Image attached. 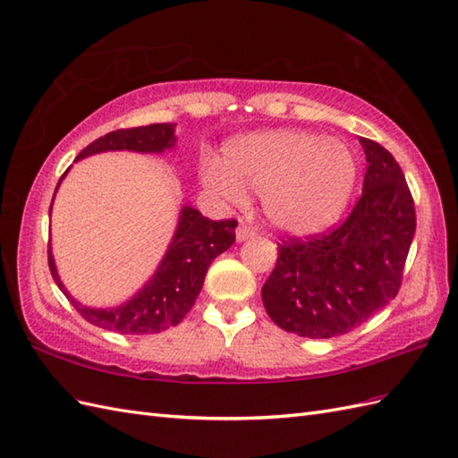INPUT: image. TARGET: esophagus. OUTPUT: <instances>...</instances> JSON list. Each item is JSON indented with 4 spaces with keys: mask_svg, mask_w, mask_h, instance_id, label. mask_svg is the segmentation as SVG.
Masks as SVG:
<instances>
[{
    "mask_svg": "<svg viewBox=\"0 0 458 458\" xmlns=\"http://www.w3.org/2000/svg\"><path fill=\"white\" fill-rule=\"evenodd\" d=\"M255 233H257L255 226L245 225V222H242V225L236 230V238H238V242H243V240H250L251 236H255Z\"/></svg>",
    "mask_w": 458,
    "mask_h": 458,
    "instance_id": "esophagus-1",
    "label": "esophagus"
}]
</instances>
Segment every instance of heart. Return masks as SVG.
Here are the masks:
<instances>
[{
	"label": "heart",
	"mask_w": 458,
	"mask_h": 458,
	"mask_svg": "<svg viewBox=\"0 0 458 458\" xmlns=\"http://www.w3.org/2000/svg\"><path fill=\"white\" fill-rule=\"evenodd\" d=\"M354 180L356 162L341 139L292 129L233 140L222 164L203 166V182L215 193L242 203L243 187L261 191L271 225L294 233L318 232L336 220Z\"/></svg>",
	"instance_id": "1"
}]
</instances>
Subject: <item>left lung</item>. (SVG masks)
<instances>
[{"instance_id": "8db88e82", "label": "left lung", "mask_w": 458, "mask_h": 458, "mask_svg": "<svg viewBox=\"0 0 458 458\" xmlns=\"http://www.w3.org/2000/svg\"><path fill=\"white\" fill-rule=\"evenodd\" d=\"M368 170L341 225L278 243L263 306L280 329L308 338L350 333L394 300L416 232L414 199L389 150L360 137Z\"/></svg>"}]
</instances>
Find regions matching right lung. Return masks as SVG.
I'll return each mask as SVG.
<instances>
[{
    "instance_id": "1",
    "label": "right lung",
    "mask_w": 458,
    "mask_h": 458,
    "mask_svg": "<svg viewBox=\"0 0 458 458\" xmlns=\"http://www.w3.org/2000/svg\"><path fill=\"white\" fill-rule=\"evenodd\" d=\"M175 145L174 125L170 123H150L143 127L117 129L92 140L89 147L79 152L75 160L87 158L97 152L106 150H133V152H164ZM57 182L60 187L65 174ZM55 187V191H57ZM55 195V193H54ZM52 210V207H50ZM238 222L230 220H210L199 213L197 208L183 205L180 213L178 228L168 245V251L160 261L157 273L137 294L110 310H95L79 303L65 290L60 275L55 271L52 250H48L50 273L65 298L83 318L120 335H152L166 331L178 325L203 288V280L215 257L225 253L236 242Z\"/></svg>"
}]
</instances>
